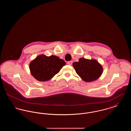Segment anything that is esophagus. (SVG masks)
Listing matches in <instances>:
<instances>
[{
	"label": "esophagus",
	"instance_id": "obj_1",
	"mask_svg": "<svg viewBox=\"0 0 131 131\" xmlns=\"http://www.w3.org/2000/svg\"><path fill=\"white\" fill-rule=\"evenodd\" d=\"M72 63H73V61H70L67 62V64L69 65H71L72 64Z\"/></svg>",
	"mask_w": 131,
	"mask_h": 131
}]
</instances>
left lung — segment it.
I'll return each instance as SVG.
<instances>
[{
	"label": "left lung",
	"instance_id": "8db88e82",
	"mask_svg": "<svg viewBox=\"0 0 131 131\" xmlns=\"http://www.w3.org/2000/svg\"><path fill=\"white\" fill-rule=\"evenodd\" d=\"M73 65L77 74L82 80L88 82L96 81L103 73L101 65L95 59L81 58L79 62L73 63Z\"/></svg>",
	"mask_w": 131,
	"mask_h": 131
}]
</instances>
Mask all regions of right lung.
<instances>
[{
  "mask_svg": "<svg viewBox=\"0 0 131 131\" xmlns=\"http://www.w3.org/2000/svg\"><path fill=\"white\" fill-rule=\"evenodd\" d=\"M66 63L56 56H39L31 61L29 69L31 75L39 81L50 80L65 65Z\"/></svg>",
  "mask_w": 131,
  "mask_h": 131,
  "instance_id": "add662e5",
  "label": "right lung"
}]
</instances>
